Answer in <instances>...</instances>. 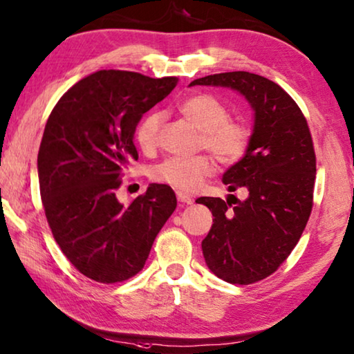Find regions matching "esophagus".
Returning <instances> with one entry per match:
<instances>
[{
  "instance_id": "esophagus-1",
  "label": "esophagus",
  "mask_w": 354,
  "mask_h": 354,
  "mask_svg": "<svg viewBox=\"0 0 354 354\" xmlns=\"http://www.w3.org/2000/svg\"><path fill=\"white\" fill-rule=\"evenodd\" d=\"M176 198H178V201L179 203H186V205H192V197H190V195H187V194H184V192H176Z\"/></svg>"
}]
</instances>
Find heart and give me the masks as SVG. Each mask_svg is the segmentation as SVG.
<instances>
[{"label": "heart", "mask_w": 354, "mask_h": 354, "mask_svg": "<svg viewBox=\"0 0 354 354\" xmlns=\"http://www.w3.org/2000/svg\"><path fill=\"white\" fill-rule=\"evenodd\" d=\"M181 113L201 131L200 147L206 148L223 165H234L248 154L252 132L245 122L232 120L227 105L212 94H195L179 105ZM164 116L149 113L140 121L136 140L143 153H153L159 145ZM214 171L209 156L167 157L151 168L156 183L167 184L179 190H195Z\"/></svg>", "instance_id": "1"}]
</instances>
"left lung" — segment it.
<instances>
[{"instance_id": "8db88e82", "label": "left lung", "mask_w": 354, "mask_h": 354, "mask_svg": "<svg viewBox=\"0 0 354 354\" xmlns=\"http://www.w3.org/2000/svg\"><path fill=\"white\" fill-rule=\"evenodd\" d=\"M236 89L255 111L248 154L223 173L230 192L249 197H201L212 227L201 243L207 268L228 283L250 285L266 279L298 244L313 206L317 157L306 116L277 83L236 71L190 83Z\"/></svg>"}]
</instances>
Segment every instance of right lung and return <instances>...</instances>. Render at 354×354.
<instances>
[{"instance_id":"obj_1","label":"right lung","mask_w":354,"mask_h":354,"mask_svg":"<svg viewBox=\"0 0 354 354\" xmlns=\"http://www.w3.org/2000/svg\"><path fill=\"white\" fill-rule=\"evenodd\" d=\"M176 83L97 71L67 89L48 116L37 154L42 205L59 249L88 279L116 283L142 271L176 209L165 184H151L129 206L116 198L126 167L138 159V121Z\"/></svg>"}]
</instances>
